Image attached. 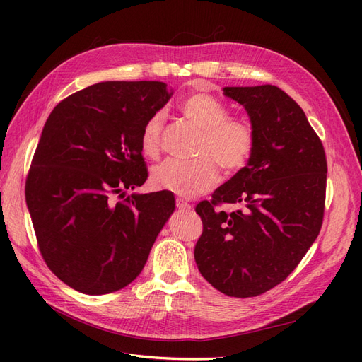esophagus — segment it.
<instances>
[{
	"instance_id": "obj_1",
	"label": "esophagus",
	"mask_w": 362,
	"mask_h": 362,
	"mask_svg": "<svg viewBox=\"0 0 362 362\" xmlns=\"http://www.w3.org/2000/svg\"><path fill=\"white\" fill-rule=\"evenodd\" d=\"M175 204H177V208H178V210H182V211L192 210V204H190V202H187L185 199L177 198V201H175Z\"/></svg>"
}]
</instances>
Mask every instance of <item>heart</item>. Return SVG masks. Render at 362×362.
Segmentation results:
<instances>
[{"label":"heart","mask_w":362,"mask_h":362,"mask_svg":"<svg viewBox=\"0 0 362 362\" xmlns=\"http://www.w3.org/2000/svg\"><path fill=\"white\" fill-rule=\"evenodd\" d=\"M184 117L201 129L196 156L192 161L166 160L152 172L156 187L181 196L210 190L218 181V168L234 175L245 169L257 145L255 128L245 117H229L228 107L210 93H193L180 104ZM163 129L161 113L152 115L141 128L140 148L157 158Z\"/></svg>","instance_id":"b5f03b06"}]
</instances>
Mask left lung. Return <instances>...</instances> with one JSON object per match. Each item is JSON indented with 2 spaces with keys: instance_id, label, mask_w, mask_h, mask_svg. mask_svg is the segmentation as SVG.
I'll list each match as a JSON object with an SVG mask.
<instances>
[{
  "instance_id": "left-lung-1",
  "label": "left lung",
  "mask_w": 362,
  "mask_h": 362,
  "mask_svg": "<svg viewBox=\"0 0 362 362\" xmlns=\"http://www.w3.org/2000/svg\"><path fill=\"white\" fill-rule=\"evenodd\" d=\"M255 128L247 166L201 201L194 246L201 275L231 298H255L286 281L319 235L327 163L300 105L276 86L225 87ZM240 203L238 211H221Z\"/></svg>"
}]
</instances>
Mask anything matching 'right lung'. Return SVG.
I'll list each match as a JSON object with an SVG mask.
<instances>
[{
  "mask_svg": "<svg viewBox=\"0 0 362 362\" xmlns=\"http://www.w3.org/2000/svg\"><path fill=\"white\" fill-rule=\"evenodd\" d=\"M169 98L161 81L98 83L64 98L43 127L27 206L43 261L76 291L107 294L133 282L175 210L166 190L124 198L148 178L140 133Z\"/></svg>",
  "mask_w": 362,
  "mask_h": 362,
  "instance_id": "add662e5",
  "label": "right lung"
}]
</instances>
